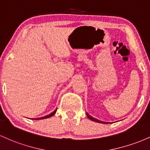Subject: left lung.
Returning <instances> with one entry per match:
<instances>
[{
	"label": "left lung",
	"mask_w": 150,
	"mask_h": 150,
	"mask_svg": "<svg viewBox=\"0 0 150 150\" xmlns=\"http://www.w3.org/2000/svg\"><path fill=\"white\" fill-rule=\"evenodd\" d=\"M86 115H87V117H88L89 119H90V120H93V121H94V122H100V123H104V124H107L108 122H103V121H100V120H97V119H96V118H94V117H92V116H91L90 115H88V113H87L86 112Z\"/></svg>",
	"instance_id": "obj_1"
}]
</instances>
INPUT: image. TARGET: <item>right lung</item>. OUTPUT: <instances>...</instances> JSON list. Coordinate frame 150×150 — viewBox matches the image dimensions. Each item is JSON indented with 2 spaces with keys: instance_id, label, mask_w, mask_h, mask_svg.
Listing matches in <instances>:
<instances>
[{
  "instance_id": "add662e5",
  "label": "right lung",
  "mask_w": 150,
  "mask_h": 150,
  "mask_svg": "<svg viewBox=\"0 0 150 150\" xmlns=\"http://www.w3.org/2000/svg\"><path fill=\"white\" fill-rule=\"evenodd\" d=\"M57 108L56 109V110H54V112H52V113H50V115H47L45 116V117H39V118H35V119H33V120H42V119H45V118H48V117H51V116H53L54 115V114H55V113H56V112H57Z\"/></svg>"
}]
</instances>
